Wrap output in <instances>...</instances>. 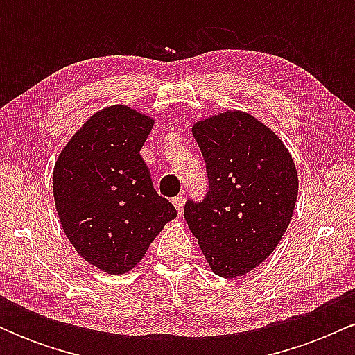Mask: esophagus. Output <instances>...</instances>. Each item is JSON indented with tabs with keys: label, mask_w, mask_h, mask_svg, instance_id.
<instances>
[{
	"label": "esophagus",
	"mask_w": 355,
	"mask_h": 355,
	"mask_svg": "<svg viewBox=\"0 0 355 355\" xmlns=\"http://www.w3.org/2000/svg\"><path fill=\"white\" fill-rule=\"evenodd\" d=\"M173 205H175V209H177L178 214H182L183 205H185V197H183V195H178V197H175L173 198Z\"/></svg>",
	"instance_id": "1"
}]
</instances>
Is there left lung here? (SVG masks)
Here are the masks:
<instances>
[{
  "label": "left lung",
  "mask_w": 355,
  "mask_h": 355,
  "mask_svg": "<svg viewBox=\"0 0 355 355\" xmlns=\"http://www.w3.org/2000/svg\"><path fill=\"white\" fill-rule=\"evenodd\" d=\"M209 175L202 202L185 215L214 274L245 275L284 237L299 177L292 155L268 126L245 112H223L191 126Z\"/></svg>",
  "instance_id": "left-lung-1"
}]
</instances>
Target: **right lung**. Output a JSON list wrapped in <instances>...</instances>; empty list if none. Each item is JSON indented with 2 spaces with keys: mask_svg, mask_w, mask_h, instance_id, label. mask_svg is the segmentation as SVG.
Segmentation results:
<instances>
[{
  "mask_svg": "<svg viewBox=\"0 0 355 355\" xmlns=\"http://www.w3.org/2000/svg\"><path fill=\"white\" fill-rule=\"evenodd\" d=\"M153 118L125 105L89 116L61 150L53 195L75 250L107 274H126L177 210L153 189L140 150Z\"/></svg>",
  "mask_w": 355,
  "mask_h": 355,
  "instance_id": "1",
  "label": "right lung"
}]
</instances>
